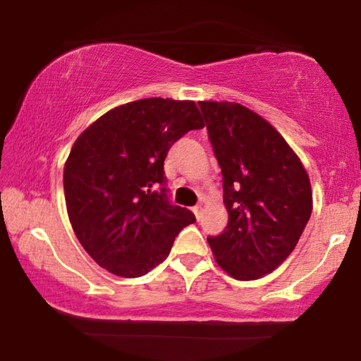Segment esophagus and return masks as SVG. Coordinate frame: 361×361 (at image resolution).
<instances>
[{
	"mask_svg": "<svg viewBox=\"0 0 361 361\" xmlns=\"http://www.w3.org/2000/svg\"><path fill=\"white\" fill-rule=\"evenodd\" d=\"M202 211H204V209H202V206H201V204H197V206L192 207V212H195V216H196V219H197V221L201 219V216H202Z\"/></svg>",
	"mask_w": 361,
	"mask_h": 361,
	"instance_id": "1",
	"label": "esophagus"
}]
</instances>
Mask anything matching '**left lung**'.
I'll return each mask as SVG.
<instances>
[{
	"label": "left lung",
	"instance_id": "obj_1",
	"mask_svg": "<svg viewBox=\"0 0 361 361\" xmlns=\"http://www.w3.org/2000/svg\"><path fill=\"white\" fill-rule=\"evenodd\" d=\"M221 166L229 222L207 237L214 260L240 281L276 270L294 250L312 212L306 169L262 116L231 101H200Z\"/></svg>",
	"mask_w": 361,
	"mask_h": 361
}]
</instances>
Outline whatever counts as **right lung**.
I'll list each match as a JSON object with an SVG mask.
<instances>
[{
  "instance_id": "obj_1",
  "label": "right lung",
  "mask_w": 361,
  "mask_h": 361,
  "mask_svg": "<svg viewBox=\"0 0 361 361\" xmlns=\"http://www.w3.org/2000/svg\"><path fill=\"white\" fill-rule=\"evenodd\" d=\"M202 128L195 101L145 98L108 111L78 135L65 161V202L75 235L99 267L145 275L196 221L170 204L164 160L180 137Z\"/></svg>"
}]
</instances>
